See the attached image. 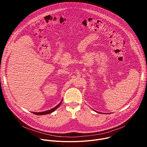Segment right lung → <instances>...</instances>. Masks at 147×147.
<instances>
[{"mask_svg":"<svg viewBox=\"0 0 147 147\" xmlns=\"http://www.w3.org/2000/svg\"><path fill=\"white\" fill-rule=\"evenodd\" d=\"M62 100L63 99L61 100V102L57 105V106H56L55 108L50 109V110H48V111H44V112H32L35 115H47V114H49V113H52L53 112H54L57 108H58L60 105H61V102H62Z\"/></svg>","mask_w":147,"mask_h":147,"instance_id":"1","label":"right lung"}]
</instances>
